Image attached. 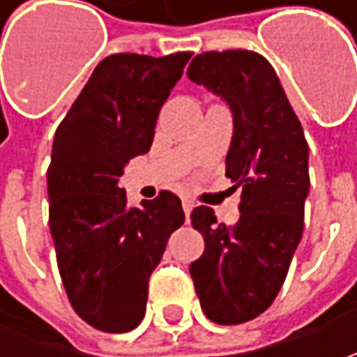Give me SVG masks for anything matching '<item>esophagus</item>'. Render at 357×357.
<instances>
[{
    "label": "esophagus",
    "mask_w": 357,
    "mask_h": 357,
    "mask_svg": "<svg viewBox=\"0 0 357 357\" xmlns=\"http://www.w3.org/2000/svg\"><path fill=\"white\" fill-rule=\"evenodd\" d=\"M192 208H195V204H192L190 200H183V211H185L186 222H188V218H190V213H192Z\"/></svg>",
    "instance_id": "1"
}]
</instances>
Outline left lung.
<instances>
[{
    "mask_svg": "<svg viewBox=\"0 0 357 357\" xmlns=\"http://www.w3.org/2000/svg\"><path fill=\"white\" fill-rule=\"evenodd\" d=\"M186 77L220 97L232 113L227 176L240 195V218L227 227L199 206L192 227L204 252L190 276L208 320H254L274 302L304 228L310 192L308 143L272 65L254 51L197 55Z\"/></svg>",
    "mask_w": 357,
    "mask_h": 357,
    "instance_id": "left-lung-1",
    "label": "left lung"
}]
</instances>
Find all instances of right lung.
I'll list each match as a JSON object with an SVG mask.
<instances>
[{
	"label": "right lung",
	"instance_id": "add662e5",
	"mask_svg": "<svg viewBox=\"0 0 357 357\" xmlns=\"http://www.w3.org/2000/svg\"><path fill=\"white\" fill-rule=\"evenodd\" d=\"M188 59L105 57L53 139L47 195L57 266L73 310L103 332L143 322L151 272L185 222L176 195L162 190L129 206L119 181L130 158L149 153L158 111Z\"/></svg>",
	"mask_w": 357,
	"mask_h": 357
}]
</instances>
